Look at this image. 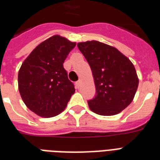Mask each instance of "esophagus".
Segmentation results:
<instances>
[{"instance_id": "obj_1", "label": "esophagus", "mask_w": 160, "mask_h": 160, "mask_svg": "<svg viewBox=\"0 0 160 160\" xmlns=\"http://www.w3.org/2000/svg\"><path fill=\"white\" fill-rule=\"evenodd\" d=\"M80 85H81V80H78L77 82L75 83V87L79 89L80 87Z\"/></svg>"}]
</instances>
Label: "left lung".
I'll return each instance as SVG.
<instances>
[{"label":"left lung","mask_w":160,"mask_h":160,"mask_svg":"<svg viewBox=\"0 0 160 160\" xmlns=\"http://www.w3.org/2000/svg\"><path fill=\"white\" fill-rule=\"evenodd\" d=\"M77 46L92 70L96 95L88 101L90 109L100 115H114L132 102L139 79L129 59L113 46L97 41Z\"/></svg>","instance_id":"left-lung-1"}]
</instances>
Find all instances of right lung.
<instances>
[{
	"label": "right lung",
	"instance_id": "right-lung-1",
	"mask_svg": "<svg viewBox=\"0 0 160 160\" xmlns=\"http://www.w3.org/2000/svg\"><path fill=\"white\" fill-rule=\"evenodd\" d=\"M75 45L62 36H51L22 63L18 73L19 91L26 106L39 116L60 114L75 93L63 63Z\"/></svg>",
	"mask_w": 160,
	"mask_h": 160
}]
</instances>
